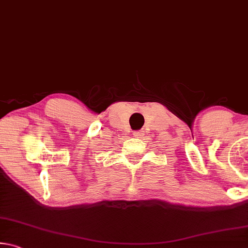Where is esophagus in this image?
Masks as SVG:
<instances>
[{
    "label": "esophagus",
    "instance_id": "34e87169",
    "mask_svg": "<svg viewBox=\"0 0 248 248\" xmlns=\"http://www.w3.org/2000/svg\"><path fill=\"white\" fill-rule=\"evenodd\" d=\"M141 132H139V131H136L134 132V137H137V138H139V137H141Z\"/></svg>",
    "mask_w": 248,
    "mask_h": 248
}]
</instances>
